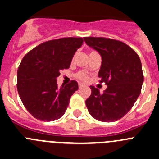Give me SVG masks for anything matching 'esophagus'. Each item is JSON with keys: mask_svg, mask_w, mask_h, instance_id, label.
I'll return each mask as SVG.
<instances>
[{"mask_svg": "<svg viewBox=\"0 0 159 159\" xmlns=\"http://www.w3.org/2000/svg\"><path fill=\"white\" fill-rule=\"evenodd\" d=\"M84 87H85V85H84V84H81V83H79V84H78V88H79V89H82V88H84Z\"/></svg>", "mask_w": 159, "mask_h": 159, "instance_id": "esophagus-1", "label": "esophagus"}]
</instances>
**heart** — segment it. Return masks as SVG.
<instances>
[{"label":"heart","mask_w":159,"mask_h":159,"mask_svg":"<svg viewBox=\"0 0 159 159\" xmlns=\"http://www.w3.org/2000/svg\"><path fill=\"white\" fill-rule=\"evenodd\" d=\"M77 77H78V78H79L80 80H81V81H88V79H89V77H88V75H86L84 72H79V73L77 75Z\"/></svg>","instance_id":"obj_1"}]
</instances>
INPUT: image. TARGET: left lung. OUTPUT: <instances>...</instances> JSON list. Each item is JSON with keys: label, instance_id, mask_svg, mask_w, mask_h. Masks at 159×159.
Wrapping results in <instances>:
<instances>
[{"label": "left lung", "instance_id": "left-lung-1", "mask_svg": "<svg viewBox=\"0 0 159 159\" xmlns=\"http://www.w3.org/2000/svg\"><path fill=\"white\" fill-rule=\"evenodd\" d=\"M84 41L102 57L98 72L101 82L107 89L101 94L90 86L91 94L86 100L90 115L101 121L112 122L131 110L140 95L144 81L139 55L121 41L105 38H84Z\"/></svg>", "mask_w": 159, "mask_h": 159}]
</instances>
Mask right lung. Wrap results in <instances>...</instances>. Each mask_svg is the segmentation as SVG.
<instances>
[{
  "label": "right lung",
  "mask_w": 159,
  "mask_h": 159,
  "mask_svg": "<svg viewBox=\"0 0 159 159\" xmlns=\"http://www.w3.org/2000/svg\"><path fill=\"white\" fill-rule=\"evenodd\" d=\"M82 38H64L42 43L22 59L17 70V89L22 103L35 118L51 121L64 115L70 96L78 89L71 81L57 88L60 70L68 69Z\"/></svg>",
  "instance_id": "obj_1"
}]
</instances>
